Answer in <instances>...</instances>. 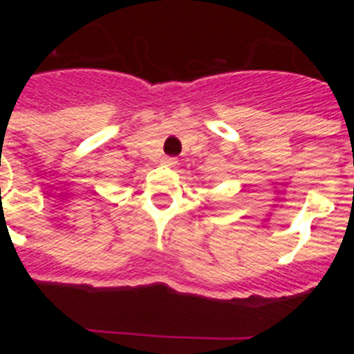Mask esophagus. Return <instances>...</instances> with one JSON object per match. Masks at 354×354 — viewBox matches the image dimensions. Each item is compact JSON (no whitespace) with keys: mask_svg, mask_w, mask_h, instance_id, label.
<instances>
[{"mask_svg":"<svg viewBox=\"0 0 354 354\" xmlns=\"http://www.w3.org/2000/svg\"><path fill=\"white\" fill-rule=\"evenodd\" d=\"M162 165H167V167H175V165H177V159H175V158H162Z\"/></svg>","mask_w":354,"mask_h":354,"instance_id":"34e87169","label":"esophagus"}]
</instances>
